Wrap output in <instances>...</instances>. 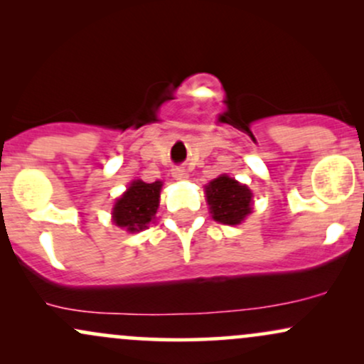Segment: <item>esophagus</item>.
I'll return each mask as SVG.
<instances>
[{"label":"esophagus","instance_id":"34e87169","mask_svg":"<svg viewBox=\"0 0 364 364\" xmlns=\"http://www.w3.org/2000/svg\"><path fill=\"white\" fill-rule=\"evenodd\" d=\"M185 169H183V168H174L173 169V176L174 178H176V179H183V178H185Z\"/></svg>","mask_w":364,"mask_h":364}]
</instances>
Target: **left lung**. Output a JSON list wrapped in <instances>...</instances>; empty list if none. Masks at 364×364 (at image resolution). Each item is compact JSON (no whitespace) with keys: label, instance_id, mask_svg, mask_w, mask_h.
<instances>
[{"label":"left lung","instance_id":"obj_1","mask_svg":"<svg viewBox=\"0 0 364 364\" xmlns=\"http://www.w3.org/2000/svg\"><path fill=\"white\" fill-rule=\"evenodd\" d=\"M207 203L217 223L236 225L252 212V191L236 179L223 174L208 183Z\"/></svg>","mask_w":364,"mask_h":364}]
</instances>
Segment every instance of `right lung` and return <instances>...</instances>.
<instances>
[{
	"label": "right lung",
	"instance_id": "1",
	"mask_svg": "<svg viewBox=\"0 0 364 364\" xmlns=\"http://www.w3.org/2000/svg\"><path fill=\"white\" fill-rule=\"evenodd\" d=\"M162 183H144L133 181L123 196L116 202L112 217L119 228H124L129 232L141 231L149 228L157 214L159 198H161Z\"/></svg>",
	"mask_w": 364,
	"mask_h": 364
}]
</instances>
